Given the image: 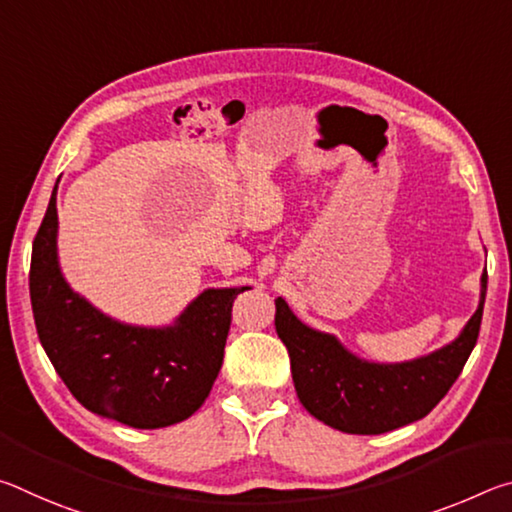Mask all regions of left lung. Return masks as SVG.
I'll list each match as a JSON object with an SVG mask.
<instances>
[{
	"label": "left lung",
	"instance_id": "obj_1",
	"mask_svg": "<svg viewBox=\"0 0 512 512\" xmlns=\"http://www.w3.org/2000/svg\"><path fill=\"white\" fill-rule=\"evenodd\" d=\"M485 289L488 273L481 275L479 307L458 339L404 363L354 357L336 336L311 329L277 298L275 329L289 350L298 400L320 422L361 436H377L424 418L447 395L474 350Z\"/></svg>",
	"mask_w": 512,
	"mask_h": 512
}]
</instances>
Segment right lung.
I'll list each match as a JSON object with an SVG mask.
<instances>
[{"mask_svg": "<svg viewBox=\"0 0 512 512\" xmlns=\"http://www.w3.org/2000/svg\"><path fill=\"white\" fill-rule=\"evenodd\" d=\"M56 187L33 239L31 307L42 348L85 409L135 429H160L201 409L223 363L232 302L207 289L169 327H137L101 314L69 289L58 266Z\"/></svg>", "mask_w": 512, "mask_h": 512, "instance_id": "obj_1", "label": "right lung"}]
</instances>
